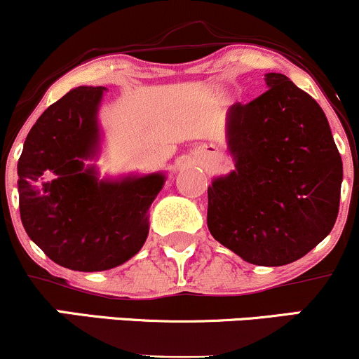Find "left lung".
Here are the masks:
<instances>
[{
  "mask_svg": "<svg viewBox=\"0 0 359 359\" xmlns=\"http://www.w3.org/2000/svg\"><path fill=\"white\" fill-rule=\"evenodd\" d=\"M228 111L236 170L208 189V226L245 262L280 266L331 233L339 212L343 162L324 111L283 74Z\"/></svg>",
  "mask_w": 359,
  "mask_h": 359,
  "instance_id": "1",
  "label": "left lung"
}]
</instances>
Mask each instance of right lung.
Listing matches in <instances>:
<instances>
[{"mask_svg": "<svg viewBox=\"0 0 359 359\" xmlns=\"http://www.w3.org/2000/svg\"><path fill=\"white\" fill-rule=\"evenodd\" d=\"M102 88H77L43 111L18 160L20 216L30 240L57 265L101 271L137 255L148 209L165 177L97 180L82 160L96 150Z\"/></svg>", "mask_w": 359, "mask_h": 359, "instance_id": "right-lung-1", "label": "right lung"}]
</instances>
